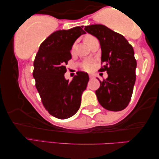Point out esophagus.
I'll list each match as a JSON object with an SVG mask.
<instances>
[{
	"label": "esophagus",
	"mask_w": 159,
	"mask_h": 159,
	"mask_svg": "<svg viewBox=\"0 0 159 159\" xmlns=\"http://www.w3.org/2000/svg\"><path fill=\"white\" fill-rule=\"evenodd\" d=\"M89 76L90 79H93V78H95L96 77V75L94 74H89Z\"/></svg>",
	"instance_id": "esophagus-1"
}]
</instances>
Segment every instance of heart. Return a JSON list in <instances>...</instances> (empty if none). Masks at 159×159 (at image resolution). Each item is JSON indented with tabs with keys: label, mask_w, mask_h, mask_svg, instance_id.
<instances>
[{
	"label": "heart",
	"mask_w": 159,
	"mask_h": 159,
	"mask_svg": "<svg viewBox=\"0 0 159 159\" xmlns=\"http://www.w3.org/2000/svg\"><path fill=\"white\" fill-rule=\"evenodd\" d=\"M92 38H93L92 36H88L87 37H86V39H85L86 43H87L88 42H89V41L91 39H92ZM73 48H74V46H73ZM91 67H92V64H91L89 62H85L83 63V68H84V70H90Z\"/></svg>",
	"instance_id": "1"
}]
</instances>
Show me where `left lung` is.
Here are the masks:
<instances>
[{"mask_svg":"<svg viewBox=\"0 0 159 159\" xmlns=\"http://www.w3.org/2000/svg\"><path fill=\"white\" fill-rule=\"evenodd\" d=\"M84 30L99 41L101 63L105 64L99 71L108 73L95 92L98 102L106 110H123L130 101L136 80L133 48L123 35L105 25L85 26Z\"/></svg>","mask_w":159,"mask_h":159,"instance_id":"left-lung-1","label":"left lung"}]
</instances>
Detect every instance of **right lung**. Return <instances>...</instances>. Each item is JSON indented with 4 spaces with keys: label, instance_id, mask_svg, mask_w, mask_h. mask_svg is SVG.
Returning <instances> with one entry per match:
<instances>
[{
    "label": "right lung",
    "instance_id": "right-lung-1",
    "mask_svg": "<svg viewBox=\"0 0 159 159\" xmlns=\"http://www.w3.org/2000/svg\"><path fill=\"white\" fill-rule=\"evenodd\" d=\"M86 32L80 27L58 30L43 41L34 62L33 77L43 105L51 116L66 119L74 116L81 104L89 75L79 71L72 81L66 80V65L72 58V45Z\"/></svg>",
    "mask_w": 159,
    "mask_h": 159
}]
</instances>
